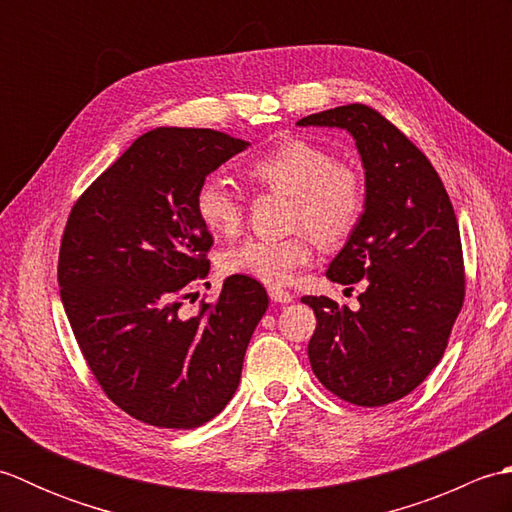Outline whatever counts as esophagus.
<instances>
[{
    "instance_id": "34e87169",
    "label": "esophagus",
    "mask_w": 512,
    "mask_h": 512,
    "mask_svg": "<svg viewBox=\"0 0 512 512\" xmlns=\"http://www.w3.org/2000/svg\"><path fill=\"white\" fill-rule=\"evenodd\" d=\"M268 295L275 303H290L292 301V292H288L286 288H281V286H270Z\"/></svg>"
}]
</instances>
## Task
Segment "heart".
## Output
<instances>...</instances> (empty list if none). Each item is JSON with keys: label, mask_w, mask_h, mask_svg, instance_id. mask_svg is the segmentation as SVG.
<instances>
[{"label": "heart", "mask_w": 512, "mask_h": 512, "mask_svg": "<svg viewBox=\"0 0 512 512\" xmlns=\"http://www.w3.org/2000/svg\"><path fill=\"white\" fill-rule=\"evenodd\" d=\"M246 176L259 189L288 195L284 239L248 237L222 250L220 270L262 284H288L314 257V239L336 246L350 239L367 211V182L352 160L306 138H288L250 160ZM195 213L213 235H235L244 224V200L222 176H209L195 193Z\"/></svg>", "instance_id": "1"}]
</instances>
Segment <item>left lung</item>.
Segmentation results:
<instances>
[{"label": "left lung", "mask_w": 512, "mask_h": 512, "mask_svg": "<svg viewBox=\"0 0 512 512\" xmlns=\"http://www.w3.org/2000/svg\"><path fill=\"white\" fill-rule=\"evenodd\" d=\"M299 125L347 129L367 182L363 222L325 273L350 290L361 281V308L301 299L317 314L312 372L345 402L383 407L411 394L447 350L466 281L458 217L429 158L372 107L341 105Z\"/></svg>", "instance_id": "obj_1"}]
</instances>
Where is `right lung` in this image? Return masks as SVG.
<instances>
[{
  "instance_id": "add662e5",
  "label": "right lung",
  "mask_w": 512,
  "mask_h": 512,
  "mask_svg": "<svg viewBox=\"0 0 512 512\" xmlns=\"http://www.w3.org/2000/svg\"><path fill=\"white\" fill-rule=\"evenodd\" d=\"M246 147L158 127L79 195L63 228L57 277L85 363L116 407L160 429H195L226 407L268 308L257 279L233 275L195 317L180 312L213 246L195 193Z\"/></svg>"
}]
</instances>
